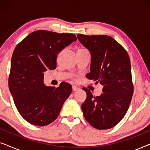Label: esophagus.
I'll list each match as a JSON object with an SVG mask.
<instances>
[{
	"instance_id": "esophagus-1",
	"label": "esophagus",
	"mask_w": 150,
	"mask_h": 150,
	"mask_svg": "<svg viewBox=\"0 0 150 150\" xmlns=\"http://www.w3.org/2000/svg\"><path fill=\"white\" fill-rule=\"evenodd\" d=\"M78 90H79V88L76 87V86H72V91H78Z\"/></svg>"
}]
</instances>
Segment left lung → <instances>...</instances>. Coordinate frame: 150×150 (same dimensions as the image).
<instances>
[{
    "label": "left lung",
    "mask_w": 150,
    "mask_h": 150,
    "mask_svg": "<svg viewBox=\"0 0 150 150\" xmlns=\"http://www.w3.org/2000/svg\"><path fill=\"white\" fill-rule=\"evenodd\" d=\"M79 42L91 54L90 72L86 77L103 86L93 96L84 89L87 98L81 105L85 120L98 130L114 127L126 115L133 94L130 61L126 50L111 37L78 34Z\"/></svg>",
    "instance_id": "1"
}]
</instances>
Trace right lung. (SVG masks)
Here are the masks:
<instances>
[{
  "mask_svg": "<svg viewBox=\"0 0 150 150\" xmlns=\"http://www.w3.org/2000/svg\"><path fill=\"white\" fill-rule=\"evenodd\" d=\"M76 40L74 34L40 30L31 33L16 47L9 88L18 112L26 122L44 126L59 116L71 93V85L63 82L57 88L46 87L44 72L56 69L57 55Z\"/></svg>",
  "mask_w": 150,
  "mask_h": 150,
  "instance_id": "obj_1",
  "label": "right lung"
}]
</instances>
